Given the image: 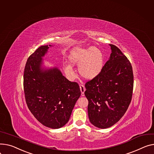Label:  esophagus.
Here are the masks:
<instances>
[{
  "label": "esophagus",
  "instance_id": "34e87169",
  "mask_svg": "<svg viewBox=\"0 0 154 154\" xmlns=\"http://www.w3.org/2000/svg\"><path fill=\"white\" fill-rule=\"evenodd\" d=\"M80 91H81V95L82 96V97H84L85 95L84 92L85 91V88L84 85H80Z\"/></svg>",
  "mask_w": 154,
  "mask_h": 154
}]
</instances>
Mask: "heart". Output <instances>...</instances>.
<instances>
[{
  "instance_id": "obj_1",
  "label": "heart",
  "mask_w": 154,
  "mask_h": 154,
  "mask_svg": "<svg viewBox=\"0 0 154 154\" xmlns=\"http://www.w3.org/2000/svg\"><path fill=\"white\" fill-rule=\"evenodd\" d=\"M68 59L70 65H65L64 70L70 77H74L75 75L72 66H78L80 75L85 79L91 80L101 73L104 65L103 53L96 47L75 48L70 51Z\"/></svg>"
}]
</instances>
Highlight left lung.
<instances>
[{"label":"left lung","instance_id":"obj_1","mask_svg":"<svg viewBox=\"0 0 154 154\" xmlns=\"http://www.w3.org/2000/svg\"><path fill=\"white\" fill-rule=\"evenodd\" d=\"M101 73L85 84L91 123L101 129L113 126L123 116L131 103L134 77L126 56L113 45Z\"/></svg>","mask_w":154,"mask_h":154}]
</instances>
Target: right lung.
I'll return each mask as SVG.
<instances>
[{"instance_id": "right-lung-1", "label": "right lung", "mask_w": 154, "mask_h": 154, "mask_svg": "<svg viewBox=\"0 0 154 154\" xmlns=\"http://www.w3.org/2000/svg\"><path fill=\"white\" fill-rule=\"evenodd\" d=\"M51 45L39 47L25 65L23 87L28 108L43 125L59 129L69 121L81 95L79 84L67 80L57 67L45 68L43 57Z\"/></svg>"}]
</instances>
